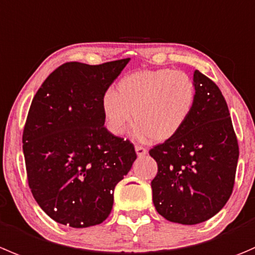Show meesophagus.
Returning <instances> with one entry per match:
<instances>
[{"label": "esophagus", "instance_id": "34e87169", "mask_svg": "<svg viewBox=\"0 0 255 255\" xmlns=\"http://www.w3.org/2000/svg\"><path fill=\"white\" fill-rule=\"evenodd\" d=\"M135 153H137L138 157H143V155H145L148 153V150L145 149V148H143L142 145H135Z\"/></svg>", "mask_w": 255, "mask_h": 255}]
</instances>
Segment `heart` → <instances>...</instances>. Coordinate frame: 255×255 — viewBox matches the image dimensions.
Listing matches in <instances>:
<instances>
[{
	"label": "heart",
	"mask_w": 255,
	"mask_h": 255,
	"mask_svg": "<svg viewBox=\"0 0 255 255\" xmlns=\"http://www.w3.org/2000/svg\"><path fill=\"white\" fill-rule=\"evenodd\" d=\"M197 88L193 78L169 68L142 70L118 81L116 91L102 98L108 130L122 135L133 120L140 139L165 142L183 129L194 110Z\"/></svg>",
	"instance_id": "obj_1"
}]
</instances>
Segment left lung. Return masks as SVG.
Segmentation results:
<instances>
[{
  "label": "left lung",
  "mask_w": 255,
  "mask_h": 255,
  "mask_svg": "<svg viewBox=\"0 0 255 255\" xmlns=\"http://www.w3.org/2000/svg\"><path fill=\"white\" fill-rule=\"evenodd\" d=\"M194 110L178 134L149 150L158 164L153 203L167 221L202 223L216 216L233 192L239 147L218 86L194 71Z\"/></svg>",
  "instance_id": "8db88e82"
}]
</instances>
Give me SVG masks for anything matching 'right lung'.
I'll use <instances>...</instances> for the list:
<instances>
[{
	"instance_id": "add662e5",
	"label": "right lung",
	"mask_w": 255,
	"mask_h": 255,
	"mask_svg": "<svg viewBox=\"0 0 255 255\" xmlns=\"http://www.w3.org/2000/svg\"><path fill=\"white\" fill-rule=\"evenodd\" d=\"M128 62H67L32 100L22 137L28 185L57 223L87 228L106 221L115 187L137 158L129 140L108 132L102 112L103 96Z\"/></svg>"
}]
</instances>
